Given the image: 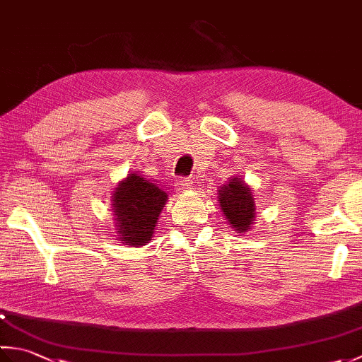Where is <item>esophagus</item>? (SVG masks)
Listing matches in <instances>:
<instances>
[{
	"instance_id": "1",
	"label": "esophagus",
	"mask_w": 362,
	"mask_h": 362,
	"mask_svg": "<svg viewBox=\"0 0 362 362\" xmlns=\"http://www.w3.org/2000/svg\"><path fill=\"white\" fill-rule=\"evenodd\" d=\"M174 187L179 189V191H187V189L191 188V180L187 179V177H180L179 180H175Z\"/></svg>"
}]
</instances>
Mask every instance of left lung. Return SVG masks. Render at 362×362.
Listing matches in <instances>:
<instances>
[{"label":"left lung","instance_id":"obj_1","mask_svg":"<svg viewBox=\"0 0 362 362\" xmlns=\"http://www.w3.org/2000/svg\"><path fill=\"white\" fill-rule=\"evenodd\" d=\"M219 206L228 226L236 230V233L249 232L250 226L255 224V201L247 183L238 177H230V180L218 189Z\"/></svg>","mask_w":362,"mask_h":362}]
</instances>
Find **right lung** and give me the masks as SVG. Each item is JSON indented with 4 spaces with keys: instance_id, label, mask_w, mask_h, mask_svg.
Returning <instances> with one entry per match:
<instances>
[{
    "instance_id": "obj_1",
    "label": "right lung",
    "mask_w": 362,
    "mask_h": 362,
    "mask_svg": "<svg viewBox=\"0 0 362 362\" xmlns=\"http://www.w3.org/2000/svg\"><path fill=\"white\" fill-rule=\"evenodd\" d=\"M168 193L156 180L130 173L112 193V210L117 240L130 247H141L153 236Z\"/></svg>"
}]
</instances>
